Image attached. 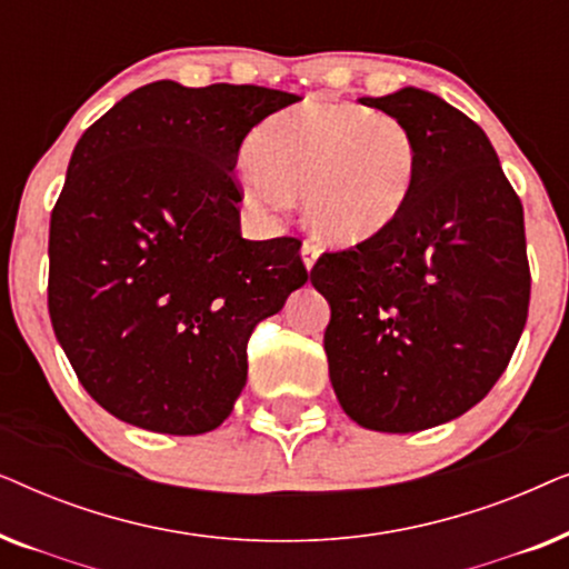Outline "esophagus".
<instances>
[{
  "instance_id": "esophagus-1",
  "label": "esophagus",
  "mask_w": 569,
  "mask_h": 569,
  "mask_svg": "<svg viewBox=\"0 0 569 569\" xmlns=\"http://www.w3.org/2000/svg\"><path fill=\"white\" fill-rule=\"evenodd\" d=\"M318 246H313V243H302V248H300V256H302V263H306V269H313L316 267V261H318Z\"/></svg>"
}]
</instances>
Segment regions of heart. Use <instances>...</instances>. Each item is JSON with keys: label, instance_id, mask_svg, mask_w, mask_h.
Segmentation results:
<instances>
[{"label": "heart", "instance_id": "obj_1", "mask_svg": "<svg viewBox=\"0 0 569 569\" xmlns=\"http://www.w3.org/2000/svg\"><path fill=\"white\" fill-rule=\"evenodd\" d=\"M417 173L419 144L401 119L347 100H302L253 131L238 181L263 214L300 197L308 230L349 248L393 228Z\"/></svg>", "mask_w": 569, "mask_h": 569}]
</instances>
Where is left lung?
<instances>
[{"mask_svg": "<svg viewBox=\"0 0 569 569\" xmlns=\"http://www.w3.org/2000/svg\"><path fill=\"white\" fill-rule=\"evenodd\" d=\"M419 144L403 214L383 236L323 253L310 282L329 300L333 393L376 432H419L492 391L528 318L523 204L479 123L435 92L360 98Z\"/></svg>", "mask_w": 569, "mask_h": 569, "instance_id": "left-lung-1", "label": "left lung"}]
</instances>
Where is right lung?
Here are the masks:
<instances>
[{
  "instance_id": "add662e5",
  "label": "right lung",
  "mask_w": 569,
  "mask_h": 569,
  "mask_svg": "<svg viewBox=\"0 0 569 569\" xmlns=\"http://www.w3.org/2000/svg\"><path fill=\"white\" fill-rule=\"evenodd\" d=\"M298 96L259 84L129 92L77 142L49 230V313L121 422L201 435L230 417L253 326L308 282L298 238L240 236V144Z\"/></svg>"
}]
</instances>
